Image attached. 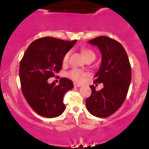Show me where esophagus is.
<instances>
[{"mask_svg":"<svg viewBox=\"0 0 149 149\" xmlns=\"http://www.w3.org/2000/svg\"><path fill=\"white\" fill-rule=\"evenodd\" d=\"M74 87H81V85H80V84H78L77 83H74Z\"/></svg>","mask_w":149,"mask_h":149,"instance_id":"obj_1","label":"esophagus"}]
</instances>
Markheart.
<instances>
[{"label": "heart", "instance_id": "b5f03b06", "mask_svg": "<svg viewBox=\"0 0 149 149\" xmlns=\"http://www.w3.org/2000/svg\"><path fill=\"white\" fill-rule=\"evenodd\" d=\"M81 51L82 54L84 58L86 60L89 59L95 60V54L91 49L85 48V47H83V48H81ZM70 54V52L68 51L64 55L63 58H62V64H66L68 63ZM67 76L71 79H72L73 81L81 82L83 81V79L85 78V77L87 76V73L83 70L77 69V68H73V69L70 70L69 72L67 73Z\"/></svg>", "mask_w": 149, "mask_h": 149}]
</instances>
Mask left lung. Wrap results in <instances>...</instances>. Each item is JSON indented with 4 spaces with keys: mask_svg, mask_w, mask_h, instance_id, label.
I'll return each instance as SVG.
<instances>
[{
    "mask_svg": "<svg viewBox=\"0 0 149 149\" xmlns=\"http://www.w3.org/2000/svg\"><path fill=\"white\" fill-rule=\"evenodd\" d=\"M89 43L97 46L102 56L94 83H103V88L97 91L94 86H90L92 93L86 100V106L96 117H109L126 100L131 81L130 61L124 47L113 39L100 36Z\"/></svg>",
    "mask_w": 149,
    "mask_h": 149,
    "instance_id": "1",
    "label": "left lung"
}]
</instances>
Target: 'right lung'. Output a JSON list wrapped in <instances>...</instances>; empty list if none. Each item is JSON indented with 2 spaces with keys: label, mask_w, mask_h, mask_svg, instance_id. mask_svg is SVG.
I'll return each mask as SVG.
<instances>
[{
  "label": "right lung",
  "mask_w": 149,
  "mask_h": 149,
  "mask_svg": "<svg viewBox=\"0 0 149 149\" xmlns=\"http://www.w3.org/2000/svg\"><path fill=\"white\" fill-rule=\"evenodd\" d=\"M76 42L52 37L39 38L29 45L21 60V91L28 104L43 117H58L65 109L63 97L73 88L72 81L61 78L56 85L54 82L49 84L48 79L60 72L62 58Z\"/></svg>",
  "instance_id": "right-lung-1"
}]
</instances>
